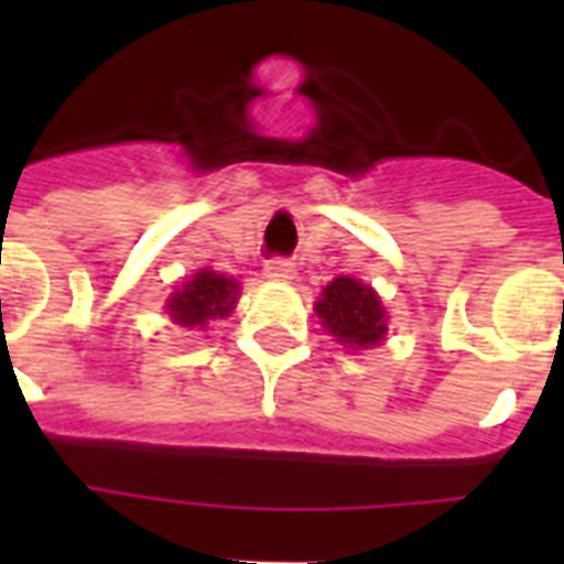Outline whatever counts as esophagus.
Segmentation results:
<instances>
[{
	"label": "esophagus",
	"mask_w": 564,
	"mask_h": 564,
	"mask_svg": "<svg viewBox=\"0 0 564 564\" xmlns=\"http://www.w3.org/2000/svg\"><path fill=\"white\" fill-rule=\"evenodd\" d=\"M263 274L269 281H292L295 278V265L290 260H283V257H272V260H265Z\"/></svg>",
	"instance_id": "34e87169"
}]
</instances>
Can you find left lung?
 <instances>
[{"label": "left lung", "instance_id": "left-lung-1", "mask_svg": "<svg viewBox=\"0 0 564 564\" xmlns=\"http://www.w3.org/2000/svg\"><path fill=\"white\" fill-rule=\"evenodd\" d=\"M316 316L322 318V327L336 336V343L348 345L351 351L375 348L386 339V307L380 304L371 286L360 283L357 278H334L322 290V299L316 301Z\"/></svg>", "mask_w": 564, "mask_h": 564}]
</instances>
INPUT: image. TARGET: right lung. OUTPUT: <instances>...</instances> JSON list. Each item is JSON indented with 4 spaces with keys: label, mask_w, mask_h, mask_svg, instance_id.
<instances>
[{
    "label": "right lung",
    "mask_w": 564,
    "mask_h": 564,
    "mask_svg": "<svg viewBox=\"0 0 564 564\" xmlns=\"http://www.w3.org/2000/svg\"><path fill=\"white\" fill-rule=\"evenodd\" d=\"M237 299L239 283L234 278L202 269L166 299V313L175 325L202 330L213 318L230 316V310L237 307Z\"/></svg>",
    "instance_id": "obj_1"
}]
</instances>
